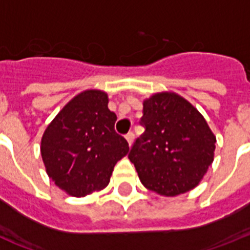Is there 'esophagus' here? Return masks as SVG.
Returning a JSON list of instances; mask_svg holds the SVG:
<instances>
[{"mask_svg": "<svg viewBox=\"0 0 250 250\" xmlns=\"http://www.w3.org/2000/svg\"><path fill=\"white\" fill-rule=\"evenodd\" d=\"M133 138H134V134L132 133V132H129V133L125 134V139H127L128 145L132 146V142H133Z\"/></svg>", "mask_w": 250, "mask_h": 250, "instance_id": "esophagus-1", "label": "esophagus"}]
</instances>
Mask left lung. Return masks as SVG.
Returning <instances> with one entry per match:
<instances>
[{
	"mask_svg": "<svg viewBox=\"0 0 250 250\" xmlns=\"http://www.w3.org/2000/svg\"><path fill=\"white\" fill-rule=\"evenodd\" d=\"M146 132L130 149L142 184L163 197L189 192L214 159V133L201 112L174 92L143 101Z\"/></svg>",
	"mask_w": 250,
	"mask_h": 250,
	"instance_id": "1",
	"label": "left lung"
}]
</instances>
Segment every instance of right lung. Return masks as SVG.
<instances>
[{"mask_svg": "<svg viewBox=\"0 0 250 250\" xmlns=\"http://www.w3.org/2000/svg\"><path fill=\"white\" fill-rule=\"evenodd\" d=\"M108 94L86 89L72 98L47 125L41 156L48 177L72 197H86L108 186L118 161L129 152L116 133L117 116Z\"/></svg>", "mask_w": 250, "mask_h": 250, "instance_id": "obj_1", "label": "right lung"}]
</instances>
